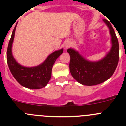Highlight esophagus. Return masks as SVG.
I'll list each match as a JSON object with an SVG mask.
<instances>
[{
    "instance_id": "esophagus-1",
    "label": "esophagus",
    "mask_w": 126,
    "mask_h": 126,
    "mask_svg": "<svg viewBox=\"0 0 126 126\" xmlns=\"http://www.w3.org/2000/svg\"><path fill=\"white\" fill-rule=\"evenodd\" d=\"M70 46H71V42H70V41H67V42H66V44H65V47H66V48H68Z\"/></svg>"
}]
</instances>
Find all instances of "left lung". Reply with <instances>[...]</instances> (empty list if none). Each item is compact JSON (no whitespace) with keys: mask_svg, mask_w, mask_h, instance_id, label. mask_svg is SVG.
Instances as JSON below:
<instances>
[{"mask_svg":"<svg viewBox=\"0 0 126 126\" xmlns=\"http://www.w3.org/2000/svg\"><path fill=\"white\" fill-rule=\"evenodd\" d=\"M103 21L109 28L112 47L101 60L88 61L75 49H67L71 57L69 69L71 75L78 82L85 86H94L104 82L112 76L118 63V40L111 23L107 19H103Z\"/></svg>","mask_w":126,"mask_h":126,"instance_id":"obj_1","label":"left lung"}]
</instances>
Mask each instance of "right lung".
<instances>
[{
	"mask_svg": "<svg viewBox=\"0 0 126 126\" xmlns=\"http://www.w3.org/2000/svg\"><path fill=\"white\" fill-rule=\"evenodd\" d=\"M16 27L14 29L7 49V63L12 75L23 87L29 89H40L45 87L51 79V70L57 58L63 53L61 49L51 53L42 64L34 67H25L20 65L14 58L12 46L14 38Z\"/></svg>",
	"mask_w": 126,
	"mask_h": 126,
	"instance_id": "1",
	"label": "right lung"
}]
</instances>
